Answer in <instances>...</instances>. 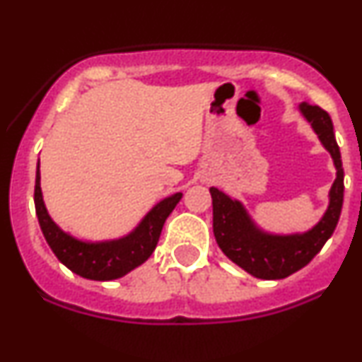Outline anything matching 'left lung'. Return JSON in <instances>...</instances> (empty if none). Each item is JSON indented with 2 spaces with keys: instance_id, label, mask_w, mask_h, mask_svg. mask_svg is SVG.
Returning <instances> with one entry per match:
<instances>
[{
  "instance_id": "8db88e82",
  "label": "left lung",
  "mask_w": 362,
  "mask_h": 362,
  "mask_svg": "<svg viewBox=\"0 0 362 362\" xmlns=\"http://www.w3.org/2000/svg\"><path fill=\"white\" fill-rule=\"evenodd\" d=\"M300 109L320 141L334 158L337 178L330 189V206L313 230L303 235H265L253 226L238 201L211 187L213 231L224 255L259 279H284L310 264L337 226L344 202V170L330 115L318 105L305 102Z\"/></svg>"
}]
</instances>
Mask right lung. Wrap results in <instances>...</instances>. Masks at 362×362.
<instances>
[{
    "label": "right lung",
    "instance_id": "1",
    "mask_svg": "<svg viewBox=\"0 0 362 362\" xmlns=\"http://www.w3.org/2000/svg\"><path fill=\"white\" fill-rule=\"evenodd\" d=\"M180 199L182 192L163 199L160 204H156L149 211L139 226L126 238L103 243L78 242L73 236L61 231L49 218L42 201V192H40V173L39 167H37L34 201L35 213L39 218L40 230L45 236V242L49 243L59 262H62L69 271L85 277V279H119L143 262H146L156 248L165 221H167L170 213L175 209Z\"/></svg>",
    "mask_w": 362,
    "mask_h": 362
}]
</instances>
